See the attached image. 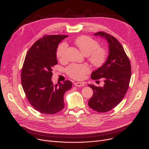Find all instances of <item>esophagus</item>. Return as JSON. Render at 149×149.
<instances>
[{
	"instance_id": "34e87169",
	"label": "esophagus",
	"mask_w": 149,
	"mask_h": 149,
	"mask_svg": "<svg viewBox=\"0 0 149 149\" xmlns=\"http://www.w3.org/2000/svg\"><path fill=\"white\" fill-rule=\"evenodd\" d=\"M74 84L77 87H82L84 86V83L83 82H76Z\"/></svg>"
}]
</instances>
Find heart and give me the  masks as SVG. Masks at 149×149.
I'll list each match as a JSON object with an SVG mask.
<instances>
[{
  "instance_id": "obj_1",
  "label": "heart",
  "mask_w": 149,
  "mask_h": 149,
  "mask_svg": "<svg viewBox=\"0 0 149 149\" xmlns=\"http://www.w3.org/2000/svg\"><path fill=\"white\" fill-rule=\"evenodd\" d=\"M74 43L84 56H88L91 63L95 66L103 65L107 58V52L103 48L98 47V43L88 36H81L77 38ZM68 48L66 43H61L57 48V56L60 61L64 60ZM89 71L88 66L84 65L72 64L66 69L68 75L75 80H80L84 75Z\"/></svg>"
}]
</instances>
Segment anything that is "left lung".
Returning <instances> with one entry per match:
<instances>
[{"instance_id": "left-lung-1", "label": "left lung", "mask_w": 149, "mask_h": 149, "mask_svg": "<svg viewBox=\"0 0 149 149\" xmlns=\"http://www.w3.org/2000/svg\"><path fill=\"white\" fill-rule=\"evenodd\" d=\"M93 35L107 40L109 54L103 65L92 72V79L103 78L104 84L103 87L88 84L93 91L88 105L98 112H106L118 105L126 95L131 77L130 63L123 46L114 37L104 32Z\"/></svg>"}]
</instances>
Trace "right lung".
<instances>
[{
	"label": "right lung",
	"instance_id": "1",
	"mask_svg": "<svg viewBox=\"0 0 149 149\" xmlns=\"http://www.w3.org/2000/svg\"><path fill=\"white\" fill-rule=\"evenodd\" d=\"M65 35L46 36L39 39L28 51L21 73L22 85L29 103L45 114H54L65 107L64 95L72 84L69 80L54 84V66L58 63V45Z\"/></svg>",
	"mask_w": 149,
	"mask_h": 149
}]
</instances>
